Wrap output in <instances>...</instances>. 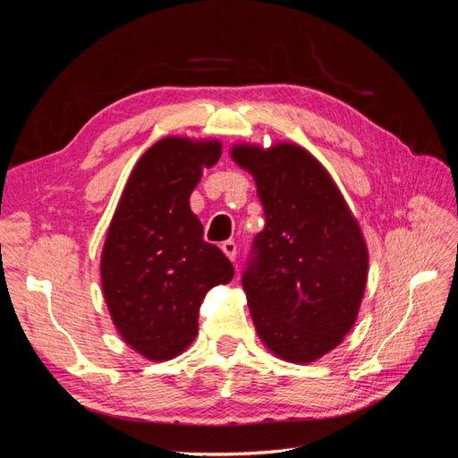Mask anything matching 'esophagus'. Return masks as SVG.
<instances>
[{
    "label": "esophagus",
    "instance_id": "1",
    "mask_svg": "<svg viewBox=\"0 0 458 458\" xmlns=\"http://www.w3.org/2000/svg\"><path fill=\"white\" fill-rule=\"evenodd\" d=\"M221 250H224V254L231 259V261H234L237 259V244H234L233 241H225V242H221Z\"/></svg>",
    "mask_w": 458,
    "mask_h": 458
}]
</instances>
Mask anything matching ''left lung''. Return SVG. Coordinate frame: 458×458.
<instances>
[{"instance_id":"8db88e82","label":"left lung","mask_w":458,"mask_h":458,"mask_svg":"<svg viewBox=\"0 0 458 458\" xmlns=\"http://www.w3.org/2000/svg\"><path fill=\"white\" fill-rule=\"evenodd\" d=\"M266 212L242 286L259 340L279 359L313 363L355 325L369 250L335 179L296 143L231 147Z\"/></svg>"}]
</instances>
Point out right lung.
Returning <instances> with one entry per match:
<instances>
[{
    "label": "right lung",
    "mask_w": 458,
    "mask_h": 458,
    "mask_svg": "<svg viewBox=\"0 0 458 458\" xmlns=\"http://www.w3.org/2000/svg\"><path fill=\"white\" fill-rule=\"evenodd\" d=\"M221 157L217 140L164 137L137 160L106 231L103 296L122 340L148 361L183 353L204 296L234 269L202 239L191 192Z\"/></svg>",
    "instance_id": "add662e5"
}]
</instances>
